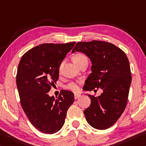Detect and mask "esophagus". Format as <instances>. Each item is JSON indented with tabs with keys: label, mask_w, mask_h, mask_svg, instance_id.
<instances>
[{
	"label": "esophagus",
	"mask_w": 146,
	"mask_h": 146,
	"mask_svg": "<svg viewBox=\"0 0 146 146\" xmlns=\"http://www.w3.org/2000/svg\"><path fill=\"white\" fill-rule=\"evenodd\" d=\"M80 96H81V95L78 94H75V95H74V97H75V99H77L78 98H80Z\"/></svg>",
	"instance_id": "1"
}]
</instances>
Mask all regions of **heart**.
<instances>
[{
    "label": "heart",
    "mask_w": 146,
    "mask_h": 146,
    "mask_svg": "<svg viewBox=\"0 0 146 146\" xmlns=\"http://www.w3.org/2000/svg\"><path fill=\"white\" fill-rule=\"evenodd\" d=\"M85 58L86 57L82 54H76V55H75V56H74L73 58V63H76V62H80V60H82V59ZM79 84H80V82H71L70 83H69V84L66 86V88L67 89H68L69 90H71V91L77 92L79 91V90H80Z\"/></svg>",
    "instance_id": "1"
}]
</instances>
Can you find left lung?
Segmentation results:
<instances>
[{
  "label": "left lung",
  "instance_id": "1",
  "mask_svg": "<svg viewBox=\"0 0 146 146\" xmlns=\"http://www.w3.org/2000/svg\"><path fill=\"white\" fill-rule=\"evenodd\" d=\"M85 54L92 62V73L83 90H103L100 96L88 95L91 104L84 111L86 119L95 129L103 130L112 126L125 109L131 73L125 53L112 43L102 41L78 42L72 53Z\"/></svg>",
  "mask_w": 146,
  "mask_h": 146
}]
</instances>
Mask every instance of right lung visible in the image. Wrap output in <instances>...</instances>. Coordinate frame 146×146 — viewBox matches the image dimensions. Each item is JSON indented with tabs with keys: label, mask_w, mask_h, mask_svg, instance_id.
Instances as JSON below:
<instances>
[{
	"label": "right lung",
	"mask_w": 146,
	"mask_h": 146,
	"mask_svg": "<svg viewBox=\"0 0 146 146\" xmlns=\"http://www.w3.org/2000/svg\"><path fill=\"white\" fill-rule=\"evenodd\" d=\"M75 44H41L21 58L16 77L21 105L32 125L41 133L60 130L75 101L73 92L68 90H62L56 99L48 94L58 79L62 62Z\"/></svg>",
	"instance_id": "right-lung-1"
}]
</instances>
